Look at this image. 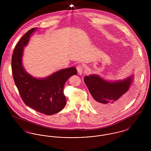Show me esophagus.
<instances>
[{
	"mask_svg": "<svg viewBox=\"0 0 151 151\" xmlns=\"http://www.w3.org/2000/svg\"><path fill=\"white\" fill-rule=\"evenodd\" d=\"M76 68H77L78 73V74H79V75H82L83 71V65H78L77 66Z\"/></svg>",
	"mask_w": 151,
	"mask_h": 151,
	"instance_id": "1",
	"label": "esophagus"
}]
</instances>
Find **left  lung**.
<instances>
[{"label":"left lung","instance_id":"1","mask_svg":"<svg viewBox=\"0 0 151 151\" xmlns=\"http://www.w3.org/2000/svg\"><path fill=\"white\" fill-rule=\"evenodd\" d=\"M133 73L123 80L114 81L96 74L86 76L84 81L93 98L94 107L100 111L109 112L126 103L129 97L127 92L134 79Z\"/></svg>","mask_w":151,"mask_h":151}]
</instances>
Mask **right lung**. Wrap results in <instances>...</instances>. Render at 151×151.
Returning <instances> with one entry per match:
<instances>
[{
  "mask_svg": "<svg viewBox=\"0 0 151 151\" xmlns=\"http://www.w3.org/2000/svg\"><path fill=\"white\" fill-rule=\"evenodd\" d=\"M37 29L29 30L16 45L12 57V75L22 99L27 106L44 114L52 115L65 108V83L78 72L72 67L61 69L43 78H37L25 71L22 65L24 48Z\"/></svg>",
  "mask_w": 151,
  "mask_h": 151,
  "instance_id": "obj_1",
  "label": "right lung"
}]
</instances>
